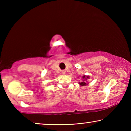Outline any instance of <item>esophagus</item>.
I'll return each instance as SVG.
<instances>
[{"mask_svg":"<svg viewBox=\"0 0 131 131\" xmlns=\"http://www.w3.org/2000/svg\"><path fill=\"white\" fill-rule=\"evenodd\" d=\"M62 73L63 74H65L66 73V71L65 70H62Z\"/></svg>","mask_w":131,"mask_h":131,"instance_id":"esophagus-1","label":"esophagus"}]
</instances>
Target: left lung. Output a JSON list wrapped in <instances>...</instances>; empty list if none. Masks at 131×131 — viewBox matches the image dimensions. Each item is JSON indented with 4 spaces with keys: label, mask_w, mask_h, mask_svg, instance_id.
Segmentation results:
<instances>
[{
    "label": "left lung",
    "mask_w": 131,
    "mask_h": 131,
    "mask_svg": "<svg viewBox=\"0 0 131 131\" xmlns=\"http://www.w3.org/2000/svg\"><path fill=\"white\" fill-rule=\"evenodd\" d=\"M90 76H87V75H84L81 77V81L80 82H79V84H80V86H85L88 85L89 84V82L87 80L88 79H90Z\"/></svg>",
    "instance_id": "1"
}]
</instances>
